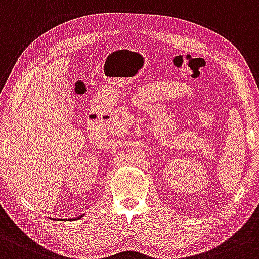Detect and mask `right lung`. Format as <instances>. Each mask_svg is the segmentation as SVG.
<instances>
[{
    "label": "right lung",
    "mask_w": 259,
    "mask_h": 259,
    "mask_svg": "<svg viewBox=\"0 0 259 259\" xmlns=\"http://www.w3.org/2000/svg\"><path fill=\"white\" fill-rule=\"evenodd\" d=\"M83 215H84V214H83ZM83 215H80V217H83ZM80 217H78V218H74V219H79V218H80Z\"/></svg>",
    "instance_id": "1"
}]
</instances>
